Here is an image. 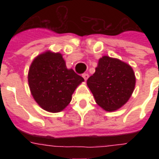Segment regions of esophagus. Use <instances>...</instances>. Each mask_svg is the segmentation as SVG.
Here are the masks:
<instances>
[{
	"label": "esophagus",
	"instance_id": "obj_1",
	"mask_svg": "<svg viewBox=\"0 0 159 159\" xmlns=\"http://www.w3.org/2000/svg\"><path fill=\"white\" fill-rule=\"evenodd\" d=\"M82 77L84 78L85 81H87L88 79V77H89V75L87 74V73H84V74H82Z\"/></svg>",
	"mask_w": 159,
	"mask_h": 159
}]
</instances>
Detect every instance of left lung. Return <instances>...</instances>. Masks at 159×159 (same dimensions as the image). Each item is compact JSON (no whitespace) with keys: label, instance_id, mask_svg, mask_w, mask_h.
I'll use <instances>...</instances> for the list:
<instances>
[{"label":"left lung","instance_id":"8db88e82","mask_svg":"<svg viewBox=\"0 0 159 159\" xmlns=\"http://www.w3.org/2000/svg\"><path fill=\"white\" fill-rule=\"evenodd\" d=\"M87 83L97 104L105 111H114L125 104L131 97L135 87V76L129 64L103 56Z\"/></svg>","mask_w":159,"mask_h":159}]
</instances>
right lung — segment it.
Masks as SVG:
<instances>
[{
	"label": "right lung",
	"instance_id": "right-lung-1",
	"mask_svg": "<svg viewBox=\"0 0 159 159\" xmlns=\"http://www.w3.org/2000/svg\"><path fill=\"white\" fill-rule=\"evenodd\" d=\"M84 81L72 69H67L59 53L47 51L34 59L28 82L34 99L43 110L57 113L72 101V95Z\"/></svg>",
	"mask_w": 159,
	"mask_h": 159
}]
</instances>
